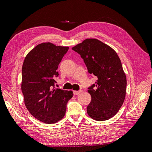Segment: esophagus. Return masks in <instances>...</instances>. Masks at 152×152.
I'll use <instances>...</instances> for the list:
<instances>
[{
    "label": "esophagus",
    "instance_id": "esophagus-1",
    "mask_svg": "<svg viewBox=\"0 0 152 152\" xmlns=\"http://www.w3.org/2000/svg\"><path fill=\"white\" fill-rule=\"evenodd\" d=\"M81 92H82L81 90L74 91H73V94H74V95H78V94H79L81 93Z\"/></svg>",
    "mask_w": 152,
    "mask_h": 152
}]
</instances>
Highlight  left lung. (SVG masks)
I'll list each match as a JSON object with an SVG mask.
<instances>
[{
  "label": "left lung",
  "mask_w": 152,
  "mask_h": 152,
  "mask_svg": "<svg viewBox=\"0 0 152 152\" xmlns=\"http://www.w3.org/2000/svg\"><path fill=\"white\" fill-rule=\"evenodd\" d=\"M72 49L80 55L90 74L98 78L88 87L92 99L87 113L95 121L108 120L125 99L127 80L120 58L112 48L95 39H86Z\"/></svg>",
  "instance_id": "8db88e82"
}]
</instances>
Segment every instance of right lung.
<instances>
[{"mask_svg": "<svg viewBox=\"0 0 152 152\" xmlns=\"http://www.w3.org/2000/svg\"><path fill=\"white\" fill-rule=\"evenodd\" d=\"M68 47L52 43L37 45L27 54L22 67L21 91L25 104L31 115L45 124H53L65 116L72 91L56 88L54 77Z\"/></svg>", "mask_w": 152, "mask_h": 152, "instance_id": "1", "label": "right lung"}]
</instances>
